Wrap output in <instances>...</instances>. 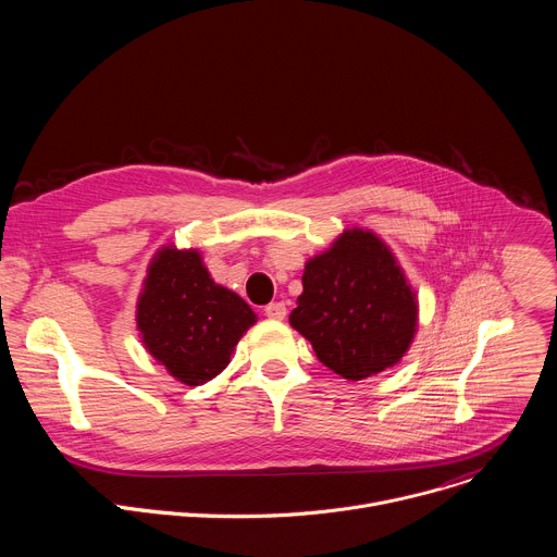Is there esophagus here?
Listing matches in <instances>:
<instances>
[{
  "label": "esophagus",
  "instance_id": "1",
  "mask_svg": "<svg viewBox=\"0 0 557 557\" xmlns=\"http://www.w3.org/2000/svg\"><path fill=\"white\" fill-rule=\"evenodd\" d=\"M264 314L269 317V320H284V317H286V306H284V301H271V304L264 308Z\"/></svg>",
  "mask_w": 557,
  "mask_h": 557
}]
</instances>
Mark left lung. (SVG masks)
Segmentation results:
<instances>
[{
  "label": "left lung",
  "mask_w": 557,
  "mask_h": 557,
  "mask_svg": "<svg viewBox=\"0 0 557 557\" xmlns=\"http://www.w3.org/2000/svg\"><path fill=\"white\" fill-rule=\"evenodd\" d=\"M301 284L290 326L339 376L361 381L408 352L417 333V297L372 231H344L326 253L308 260Z\"/></svg>",
  "instance_id": "obj_1"
}]
</instances>
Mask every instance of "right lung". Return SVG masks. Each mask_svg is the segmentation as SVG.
<instances>
[{
	"mask_svg": "<svg viewBox=\"0 0 557 557\" xmlns=\"http://www.w3.org/2000/svg\"><path fill=\"white\" fill-rule=\"evenodd\" d=\"M251 306L215 284L198 251L163 247L147 269L136 326L147 352L185 385L220 374L249 326Z\"/></svg>",
	"mask_w": 557,
	"mask_h": 557,
	"instance_id": "add662e5",
	"label": "right lung"
}]
</instances>
